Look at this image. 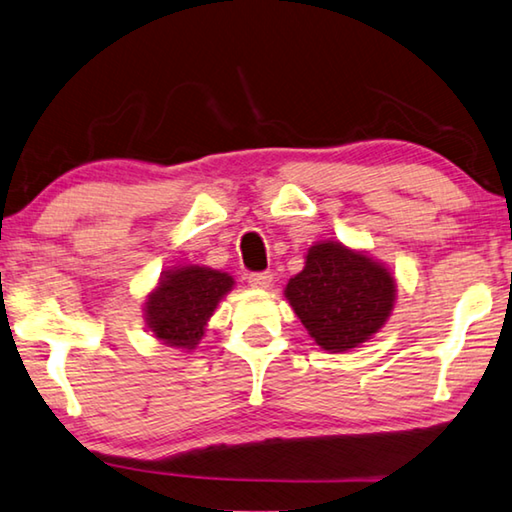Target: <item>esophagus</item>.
Here are the masks:
<instances>
[{
  "label": "esophagus",
  "mask_w": 512,
  "mask_h": 512,
  "mask_svg": "<svg viewBox=\"0 0 512 512\" xmlns=\"http://www.w3.org/2000/svg\"><path fill=\"white\" fill-rule=\"evenodd\" d=\"M273 282L271 273H250L248 275V285L253 289H269Z\"/></svg>",
  "instance_id": "esophagus-1"
}]
</instances>
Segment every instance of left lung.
<instances>
[{
    "label": "left lung",
    "instance_id": "left-lung-1",
    "mask_svg": "<svg viewBox=\"0 0 512 512\" xmlns=\"http://www.w3.org/2000/svg\"><path fill=\"white\" fill-rule=\"evenodd\" d=\"M285 298L316 346L346 353L376 335L392 316L396 280L389 266L364 250L323 239L307 248L303 271Z\"/></svg>",
    "mask_w": 512,
    "mask_h": 512
}]
</instances>
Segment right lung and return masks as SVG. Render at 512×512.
<instances>
[{
    "instance_id": "1",
    "label": "right lung",
    "mask_w": 512,
    "mask_h": 512,
    "mask_svg": "<svg viewBox=\"0 0 512 512\" xmlns=\"http://www.w3.org/2000/svg\"><path fill=\"white\" fill-rule=\"evenodd\" d=\"M234 289L230 273L180 264L161 273L143 303L145 326L161 344L193 351L221 300Z\"/></svg>"
}]
</instances>
